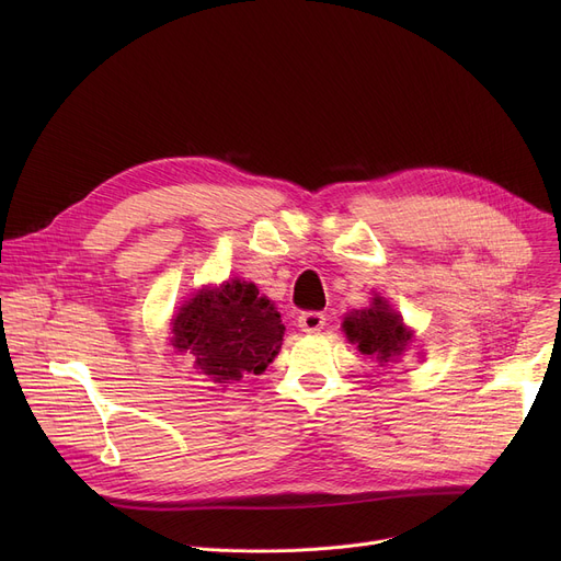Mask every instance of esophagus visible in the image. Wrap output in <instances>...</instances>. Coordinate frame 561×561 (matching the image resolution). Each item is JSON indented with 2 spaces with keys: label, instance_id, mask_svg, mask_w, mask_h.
<instances>
[{
  "label": "esophagus",
  "instance_id": "34e87169",
  "mask_svg": "<svg viewBox=\"0 0 561 561\" xmlns=\"http://www.w3.org/2000/svg\"><path fill=\"white\" fill-rule=\"evenodd\" d=\"M325 313L320 311H305L300 318H298V325L302 332H320L322 328H325Z\"/></svg>",
  "mask_w": 561,
  "mask_h": 561
}]
</instances>
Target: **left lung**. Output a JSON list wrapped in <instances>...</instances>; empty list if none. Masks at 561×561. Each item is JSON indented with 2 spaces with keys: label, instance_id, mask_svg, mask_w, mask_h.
I'll return each instance as SVG.
<instances>
[{
  "label": "left lung",
  "instance_id": "1",
  "mask_svg": "<svg viewBox=\"0 0 561 561\" xmlns=\"http://www.w3.org/2000/svg\"><path fill=\"white\" fill-rule=\"evenodd\" d=\"M343 330L352 343H357L364 355L375 357L379 364H387L402 355L411 341V334L402 325V318L381 298H375L370 309L352 311L343 322Z\"/></svg>",
  "mask_w": 561,
  "mask_h": 561
}]
</instances>
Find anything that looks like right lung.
<instances>
[{"instance_id":"obj_1","label":"right lung","mask_w":561,"mask_h":561,"mask_svg":"<svg viewBox=\"0 0 561 561\" xmlns=\"http://www.w3.org/2000/svg\"><path fill=\"white\" fill-rule=\"evenodd\" d=\"M172 345L186 350L195 368L218 385L263 373L284 339L279 311L250 282L204 288L174 318Z\"/></svg>"}]
</instances>
